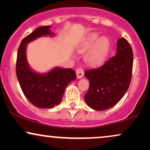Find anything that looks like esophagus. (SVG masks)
<instances>
[{
	"mask_svg": "<svg viewBox=\"0 0 150 150\" xmlns=\"http://www.w3.org/2000/svg\"><path fill=\"white\" fill-rule=\"evenodd\" d=\"M76 75L78 79L82 78L84 76V70L82 68H77L76 70Z\"/></svg>",
	"mask_w": 150,
	"mask_h": 150,
	"instance_id": "34e87169",
	"label": "esophagus"
}]
</instances>
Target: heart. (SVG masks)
I'll return each instance as SVG.
<instances>
[{"instance_id":"1","label":"heart","mask_w":150,"mask_h":150,"mask_svg":"<svg viewBox=\"0 0 150 150\" xmlns=\"http://www.w3.org/2000/svg\"><path fill=\"white\" fill-rule=\"evenodd\" d=\"M111 47L109 39L106 37H100L97 33H92L86 38L79 46V52H87L85 56V61L89 66L95 67L102 64L107 57Z\"/></svg>"}]
</instances>
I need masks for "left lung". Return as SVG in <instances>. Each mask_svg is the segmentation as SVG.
Wrapping results in <instances>:
<instances>
[{"label": "left lung", "instance_id": "1", "mask_svg": "<svg viewBox=\"0 0 150 150\" xmlns=\"http://www.w3.org/2000/svg\"><path fill=\"white\" fill-rule=\"evenodd\" d=\"M133 53L123 37L117 42L116 56L102 66L85 73L89 87L85 99L89 107L104 111L113 107L128 91L132 77Z\"/></svg>", "mask_w": 150, "mask_h": 150}]
</instances>
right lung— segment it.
I'll return each mask as SVG.
<instances>
[{"label":"right lung","instance_id":"right-lung-1","mask_svg":"<svg viewBox=\"0 0 150 150\" xmlns=\"http://www.w3.org/2000/svg\"><path fill=\"white\" fill-rule=\"evenodd\" d=\"M50 26L38 27L24 38L18 51L16 74L22 92L34 106L39 108H51L61 101L65 89L71 81L76 79L71 68L56 67L46 73H38L31 68L26 56L27 45L43 36L52 37Z\"/></svg>","mask_w":150,"mask_h":150}]
</instances>
